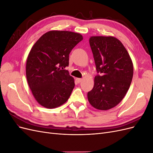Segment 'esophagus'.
<instances>
[{"label": "esophagus", "instance_id": "34e87169", "mask_svg": "<svg viewBox=\"0 0 153 153\" xmlns=\"http://www.w3.org/2000/svg\"><path fill=\"white\" fill-rule=\"evenodd\" d=\"M83 80L82 79V78H76V81L78 82V83H80Z\"/></svg>", "mask_w": 153, "mask_h": 153}]
</instances>
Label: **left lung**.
<instances>
[{"label": "left lung", "instance_id": "obj_1", "mask_svg": "<svg viewBox=\"0 0 153 153\" xmlns=\"http://www.w3.org/2000/svg\"><path fill=\"white\" fill-rule=\"evenodd\" d=\"M89 44L101 75L95 76L93 89L87 93L88 101L96 109L107 110L126 94L133 78V62L126 48L114 36H91Z\"/></svg>", "mask_w": 153, "mask_h": 153}]
</instances>
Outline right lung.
<instances>
[{
  "label": "right lung",
  "mask_w": 153,
  "mask_h": 153,
  "mask_svg": "<svg viewBox=\"0 0 153 153\" xmlns=\"http://www.w3.org/2000/svg\"><path fill=\"white\" fill-rule=\"evenodd\" d=\"M83 39L76 32L50 30L32 47L26 62V77L32 95L39 105L55 108L65 103L75 87L66 69L69 55Z\"/></svg>",
  "instance_id": "add662e5"
}]
</instances>
